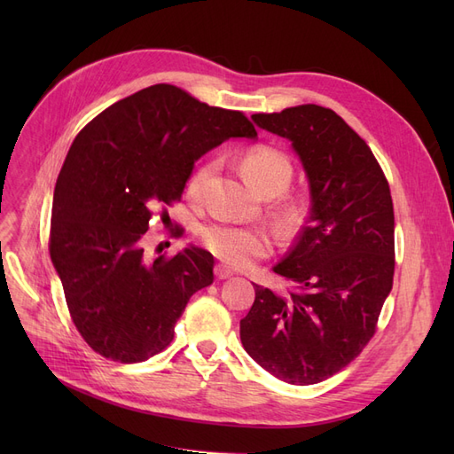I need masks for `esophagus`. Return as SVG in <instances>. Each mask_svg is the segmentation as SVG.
<instances>
[{
    "instance_id": "esophagus-1",
    "label": "esophagus",
    "mask_w": 454,
    "mask_h": 454,
    "mask_svg": "<svg viewBox=\"0 0 454 454\" xmlns=\"http://www.w3.org/2000/svg\"><path fill=\"white\" fill-rule=\"evenodd\" d=\"M214 274H215L217 280H225V278L232 277V270H231L229 267H225L223 263H217V265L214 267Z\"/></svg>"
}]
</instances>
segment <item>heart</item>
I'll list each match as a JSON object with an SVG mask.
<instances>
[{"label": "heart", "mask_w": 454, "mask_h": 454, "mask_svg": "<svg viewBox=\"0 0 454 454\" xmlns=\"http://www.w3.org/2000/svg\"><path fill=\"white\" fill-rule=\"evenodd\" d=\"M242 170L248 182L261 195L274 193L282 195L292 182L294 164L284 151L270 145H255L248 149L242 157ZM215 172V162L210 160L193 174L189 182V195L199 197L206 182ZM305 214V202L301 199L287 200L280 217L286 227H295ZM200 242L208 248L217 259L232 267H248L255 259L269 255L272 248V240L269 232L259 227H237L227 223H210L204 225L199 232Z\"/></svg>", "instance_id": "obj_1"}]
</instances>
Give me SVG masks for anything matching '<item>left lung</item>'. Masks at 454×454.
<instances>
[{"label": "left lung", "mask_w": 454, "mask_h": 454, "mask_svg": "<svg viewBox=\"0 0 454 454\" xmlns=\"http://www.w3.org/2000/svg\"><path fill=\"white\" fill-rule=\"evenodd\" d=\"M292 142L310 185V214L274 267L286 294L255 284L240 340L270 375L316 384L339 373L377 332L394 280V206L369 145L333 109L316 104L252 115Z\"/></svg>", "instance_id": "obj_1"}]
</instances>
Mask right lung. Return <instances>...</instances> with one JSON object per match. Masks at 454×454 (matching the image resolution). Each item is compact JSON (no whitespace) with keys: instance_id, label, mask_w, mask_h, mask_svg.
<instances>
[{"instance_id":"obj_1","label":"right lung","mask_w":454,"mask_h":454,"mask_svg":"<svg viewBox=\"0 0 454 454\" xmlns=\"http://www.w3.org/2000/svg\"><path fill=\"white\" fill-rule=\"evenodd\" d=\"M255 136L242 112L167 83L109 106L75 136L54 187L49 252L94 352L136 364L170 345L191 295L214 282V257L189 246L151 261L142 237L182 199L206 151Z\"/></svg>"}]
</instances>
